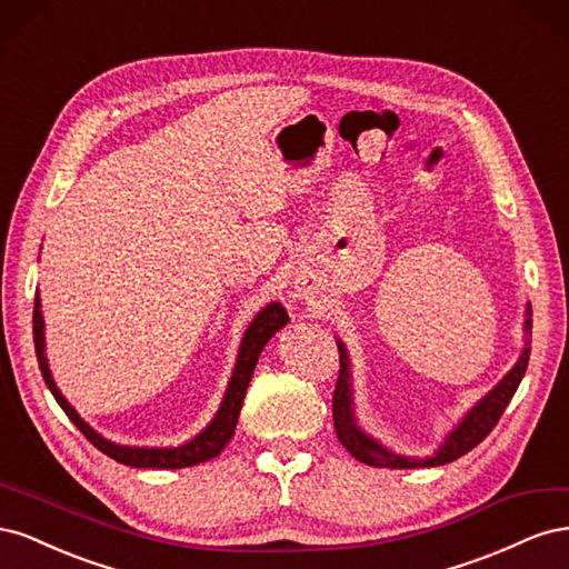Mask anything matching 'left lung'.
I'll use <instances>...</instances> for the list:
<instances>
[{
    "instance_id": "8db88e82",
    "label": "left lung",
    "mask_w": 569,
    "mask_h": 569,
    "mask_svg": "<svg viewBox=\"0 0 569 569\" xmlns=\"http://www.w3.org/2000/svg\"><path fill=\"white\" fill-rule=\"evenodd\" d=\"M525 347L515 360V366L498 380L481 399L465 412V416L453 425L449 435L443 437V441L437 446L432 453L427 456H406V453H396L389 446L382 441H377L370 437L363 427L358 425L356 418V401H353V372H351V358L347 343L337 339L339 347V358H341V368H339V380L335 389V399H332V410H335V429L337 437L341 441L343 449H347L356 460L372 465V468H389V470H416V468H437V465L453 462L460 456L472 451L479 441H485L487 435L496 427V422L501 420L506 406L510 403L512 393L518 391L527 363H529V341H531V306L527 303L525 308Z\"/></svg>"
}]
</instances>
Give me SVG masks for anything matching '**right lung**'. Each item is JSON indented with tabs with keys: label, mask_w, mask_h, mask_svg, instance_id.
Instances as JSON below:
<instances>
[{
	"label": "right lung",
	"mask_w": 569,
	"mask_h": 569,
	"mask_svg": "<svg viewBox=\"0 0 569 569\" xmlns=\"http://www.w3.org/2000/svg\"><path fill=\"white\" fill-rule=\"evenodd\" d=\"M289 322V316L284 311V306L280 301H270L263 306L261 311L253 316L249 327L242 335V341H239V351L234 358V368L230 375V382L226 387V393H222V401L216 410V416L211 422L206 425L197 437L180 446H123L116 443L107 437H101L94 427L84 422L78 410L66 401V396L57 387L54 377H51L49 370V360H47V343H44V316H42V299L40 291L36 297V311H32V339H36V353H38V363L40 372L44 377V382L54 396L61 410L68 416L80 432L92 441L101 453H107L109 458L130 465V468H144V470H180V468H192V465L206 462L216 458L222 449H226L228 441L234 435V427L239 420V410H242L244 396L251 382L253 368L258 363V356L266 349V343L270 337L282 330V327Z\"/></svg>",
	"instance_id": "1"
}]
</instances>
